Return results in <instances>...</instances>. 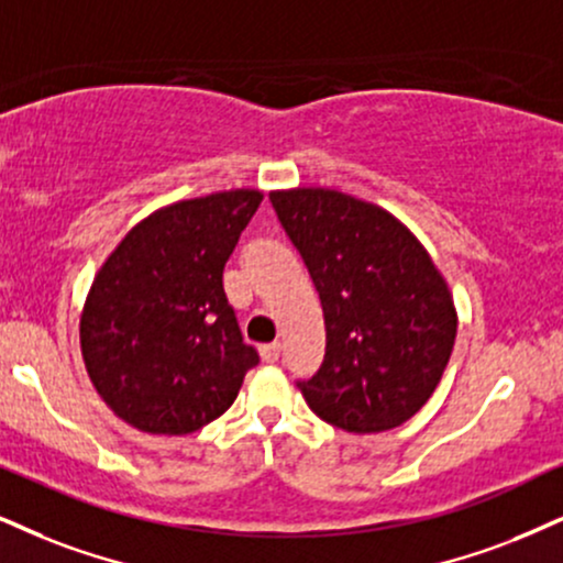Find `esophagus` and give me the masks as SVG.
<instances>
[{"instance_id": "34e87169", "label": "esophagus", "mask_w": 563, "mask_h": 563, "mask_svg": "<svg viewBox=\"0 0 563 563\" xmlns=\"http://www.w3.org/2000/svg\"><path fill=\"white\" fill-rule=\"evenodd\" d=\"M279 355H282V344L279 342L261 346V360H263V363H268V365L276 363V360H279Z\"/></svg>"}]
</instances>
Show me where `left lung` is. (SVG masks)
<instances>
[{"label":"left lung","instance_id":"8db88e82","mask_svg":"<svg viewBox=\"0 0 563 563\" xmlns=\"http://www.w3.org/2000/svg\"><path fill=\"white\" fill-rule=\"evenodd\" d=\"M268 198L323 305V365L297 384L308 407L346 433L407 422L433 397L454 350L456 308L439 266L376 203L331 187Z\"/></svg>","mask_w":563,"mask_h":563}]
</instances>
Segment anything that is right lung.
<instances>
[{"label": "right lung", "instance_id": "1", "mask_svg": "<svg viewBox=\"0 0 563 563\" xmlns=\"http://www.w3.org/2000/svg\"><path fill=\"white\" fill-rule=\"evenodd\" d=\"M261 200L253 187L177 200L137 221L103 261L82 305L80 350L99 397L128 426L200 430L258 365L221 276Z\"/></svg>", "mask_w": 563, "mask_h": 563}]
</instances>
